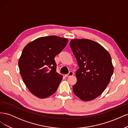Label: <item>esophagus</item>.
I'll return each mask as SVG.
<instances>
[{
    "label": "esophagus",
    "instance_id": "1",
    "mask_svg": "<svg viewBox=\"0 0 128 128\" xmlns=\"http://www.w3.org/2000/svg\"><path fill=\"white\" fill-rule=\"evenodd\" d=\"M74 75V72L72 71L69 72L68 74H66L65 75V76L66 77H69V76H72Z\"/></svg>",
    "mask_w": 128,
    "mask_h": 128
}]
</instances>
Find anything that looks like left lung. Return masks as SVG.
<instances>
[{
  "label": "left lung",
  "mask_w": 128,
  "mask_h": 128,
  "mask_svg": "<svg viewBox=\"0 0 128 128\" xmlns=\"http://www.w3.org/2000/svg\"><path fill=\"white\" fill-rule=\"evenodd\" d=\"M69 45L79 67L75 72L74 93L83 101H90L101 94L110 82L114 72L111 56L101 45L92 40H72Z\"/></svg>",
  "instance_id": "obj_1"
}]
</instances>
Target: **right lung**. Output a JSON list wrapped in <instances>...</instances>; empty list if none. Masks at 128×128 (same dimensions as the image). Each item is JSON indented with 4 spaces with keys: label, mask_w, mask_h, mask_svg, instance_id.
I'll list each match as a JSON object with an SVG mask.
<instances>
[{
    "label": "right lung",
    "mask_w": 128,
    "mask_h": 128,
    "mask_svg": "<svg viewBox=\"0 0 128 128\" xmlns=\"http://www.w3.org/2000/svg\"><path fill=\"white\" fill-rule=\"evenodd\" d=\"M68 39L42 37L27 44L18 60L22 78L30 92L43 99L54 94L63 76L56 72L55 56L66 47Z\"/></svg>",
    "instance_id": "add662e5"
}]
</instances>
